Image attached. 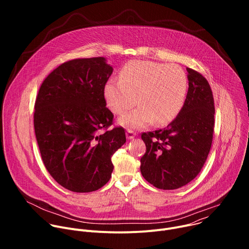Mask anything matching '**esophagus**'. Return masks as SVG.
Masks as SVG:
<instances>
[{"label": "esophagus", "instance_id": "esophagus-1", "mask_svg": "<svg viewBox=\"0 0 249 249\" xmlns=\"http://www.w3.org/2000/svg\"><path fill=\"white\" fill-rule=\"evenodd\" d=\"M126 137L128 140H133L136 137V133L132 130H127L126 132Z\"/></svg>", "mask_w": 249, "mask_h": 249}]
</instances>
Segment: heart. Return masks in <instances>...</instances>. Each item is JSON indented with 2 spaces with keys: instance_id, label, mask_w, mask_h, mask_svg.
<instances>
[{
  "instance_id": "heart-1",
  "label": "heart",
  "mask_w": 249,
  "mask_h": 249,
  "mask_svg": "<svg viewBox=\"0 0 249 249\" xmlns=\"http://www.w3.org/2000/svg\"><path fill=\"white\" fill-rule=\"evenodd\" d=\"M188 90L184 70L176 64L132 61L104 85L103 94L108 107L122 114L138 102V108L122 115L118 124L139 129L153 122L164 125L181 111Z\"/></svg>"
}]
</instances>
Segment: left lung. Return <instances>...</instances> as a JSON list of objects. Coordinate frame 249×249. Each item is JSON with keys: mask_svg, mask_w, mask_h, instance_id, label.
Instances as JSON below:
<instances>
[{"mask_svg": "<svg viewBox=\"0 0 249 249\" xmlns=\"http://www.w3.org/2000/svg\"><path fill=\"white\" fill-rule=\"evenodd\" d=\"M188 91L179 114L164 129L143 133L146 154L141 173L155 187L180 188L201 171L209 155L215 124L214 97L208 81L186 68Z\"/></svg>", "mask_w": 249, "mask_h": 249, "instance_id": "8db88e82", "label": "left lung"}]
</instances>
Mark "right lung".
<instances>
[{"label":"right lung","mask_w":249,"mask_h":249,"mask_svg":"<svg viewBox=\"0 0 249 249\" xmlns=\"http://www.w3.org/2000/svg\"><path fill=\"white\" fill-rule=\"evenodd\" d=\"M113 72L104 57L75 59L58 68L42 83L34 111V131L43 163L64 188L95 191L113 171L111 157L126 142L106 107L105 83Z\"/></svg>","instance_id":"right-lung-1"}]
</instances>
